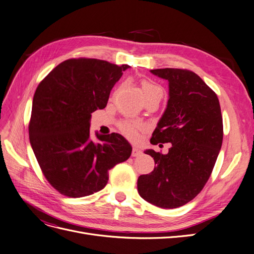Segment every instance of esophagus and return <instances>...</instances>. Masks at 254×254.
<instances>
[{
  "label": "esophagus",
  "instance_id": "esophagus-1",
  "mask_svg": "<svg viewBox=\"0 0 254 254\" xmlns=\"http://www.w3.org/2000/svg\"><path fill=\"white\" fill-rule=\"evenodd\" d=\"M141 153H142V151L139 148L133 147V150H131V156H133V157H139Z\"/></svg>",
  "mask_w": 254,
  "mask_h": 254
}]
</instances>
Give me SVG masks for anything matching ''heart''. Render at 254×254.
I'll list each match as a JSON object with an SVG mask.
<instances>
[{"label": "heart", "instance_id": "obj_1", "mask_svg": "<svg viewBox=\"0 0 254 254\" xmlns=\"http://www.w3.org/2000/svg\"><path fill=\"white\" fill-rule=\"evenodd\" d=\"M140 85L143 96H144V100H148V98H157V100L161 101V98L163 96V90L160 86L148 80H141ZM140 127V124L131 123V121H125V123H121L119 126L120 130L123 131L126 136L133 139L137 138V129Z\"/></svg>", "mask_w": 254, "mask_h": 254}]
</instances>
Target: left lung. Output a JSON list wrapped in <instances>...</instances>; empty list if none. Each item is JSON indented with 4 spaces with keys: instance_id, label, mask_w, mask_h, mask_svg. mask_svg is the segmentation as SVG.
<instances>
[{
    "instance_id": "left-lung-1",
    "label": "left lung",
    "mask_w": 254,
    "mask_h": 254,
    "mask_svg": "<svg viewBox=\"0 0 254 254\" xmlns=\"http://www.w3.org/2000/svg\"><path fill=\"white\" fill-rule=\"evenodd\" d=\"M169 82L167 108L150 143H171L167 154L147 149L154 169L140 175V196L163 208L191 201L211 176L222 145L223 123L217 94L195 72L180 68L150 70Z\"/></svg>"
}]
</instances>
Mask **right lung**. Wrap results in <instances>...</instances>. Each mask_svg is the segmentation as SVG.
Masks as SVG:
<instances>
[{
  "instance_id": "obj_1",
  "label": "right lung",
  "mask_w": 254,
  "mask_h": 254,
  "mask_svg": "<svg viewBox=\"0 0 254 254\" xmlns=\"http://www.w3.org/2000/svg\"><path fill=\"white\" fill-rule=\"evenodd\" d=\"M129 65L68 59L43 79L33 97L31 146L43 175L59 193L79 198L101 191L109 170L127 161L129 143L119 134L90 137L91 113L107 106L110 92Z\"/></svg>"
}]
</instances>
